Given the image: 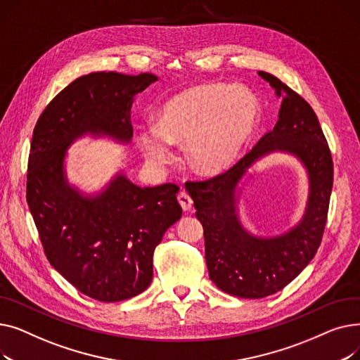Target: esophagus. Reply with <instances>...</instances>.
Instances as JSON below:
<instances>
[{
  "instance_id": "obj_1",
  "label": "esophagus",
  "mask_w": 360,
  "mask_h": 360,
  "mask_svg": "<svg viewBox=\"0 0 360 360\" xmlns=\"http://www.w3.org/2000/svg\"><path fill=\"white\" fill-rule=\"evenodd\" d=\"M178 201H179V204H181V207H182L184 210H191L193 205H194V201H193L191 195L188 194L186 191H181L178 194Z\"/></svg>"
}]
</instances>
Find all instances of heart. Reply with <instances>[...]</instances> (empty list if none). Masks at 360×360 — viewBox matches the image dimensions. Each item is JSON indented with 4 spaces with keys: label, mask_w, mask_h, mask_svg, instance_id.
Listing matches in <instances>:
<instances>
[{
    "label": "heart",
    "mask_w": 360,
    "mask_h": 360,
    "mask_svg": "<svg viewBox=\"0 0 360 360\" xmlns=\"http://www.w3.org/2000/svg\"><path fill=\"white\" fill-rule=\"evenodd\" d=\"M259 120V103L248 89L223 83L188 87L159 110L158 127L139 132L144 156L158 166L174 160L170 144H185L188 163L202 175H216L235 163Z\"/></svg>",
    "instance_id": "obj_1"
}]
</instances>
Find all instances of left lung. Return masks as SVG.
<instances>
[{"instance_id":"obj_1","label":"left lung","mask_w":360,"mask_h":360,"mask_svg":"<svg viewBox=\"0 0 360 360\" xmlns=\"http://www.w3.org/2000/svg\"><path fill=\"white\" fill-rule=\"evenodd\" d=\"M258 74L276 89L277 96H283L276 127L223 174L185 184L204 229L210 278L220 290L247 299L266 297L286 288L315 257L326 229L334 175L328 143L309 103L273 74ZM276 149L289 150L306 165L309 207L302 221L288 234L255 238L236 216V185L257 158Z\"/></svg>"}]
</instances>
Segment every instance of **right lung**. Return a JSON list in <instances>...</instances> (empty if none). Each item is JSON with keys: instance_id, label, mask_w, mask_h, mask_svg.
Instances as JSON below:
<instances>
[{"instance_id": "right-lung-1", "label": "right lung", "mask_w": 360, "mask_h": 360, "mask_svg": "<svg viewBox=\"0 0 360 360\" xmlns=\"http://www.w3.org/2000/svg\"><path fill=\"white\" fill-rule=\"evenodd\" d=\"M158 77L98 71L75 79L37 120L26 200L51 266L83 295L120 302L144 292L153 252L179 220V186L141 188L117 175L98 197H82L64 176L68 146L86 132L129 141L132 98Z\"/></svg>"}]
</instances>
